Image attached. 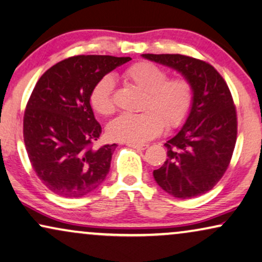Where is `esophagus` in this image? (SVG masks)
I'll list each match as a JSON object with an SVG mask.
<instances>
[{"mask_svg": "<svg viewBox=\"0 0 262 262\" xmlns=\"http://www.w3.org/2000/svg\"><path fill=\"white\" fill-rule=\"evenodd\" d=\"M128 146L130 147V148H135V149H139V150H145L148 145H145V143H128Z\"/></svg>", "mask_w": 262, "mask_h": 262, "instance_id": "obj_1", "label": "esophagus"}]
</instances>
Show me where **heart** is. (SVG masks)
Segmentation results:
<instances>
[{"instance_id":"b5f03b06","label":"heart","mask_w":262,"mask_h":262,"mask_svg":"<svg viewBox=\"0 0 262 262\" xmlns=\"http://www.w3.org/2000/svg\"><path fill=\"white\" fill-rule=\"evenodd\" d=\"M124 78L145 94L143 110L139 114H121L106 126L109 138L116 141L140 143L148 141L167 128L182 124L192 105L193 91L184 77L167 79V73L148 61L132 65ZM115 80L112 76L102 77L90 94V103L99 115L108 116L115 110L113 93Z\"/></svg>"}]
</instances>
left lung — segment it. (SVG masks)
<instances>
[{
  "label": "left lung",
  "instance_id": "8db88e82",
  "mask_svg": "<svg viewBox=\"0 0 262 262\" xmlns=\"http://www.w3.org/2000/svg\"><path fill=\"white\" fill-rule=\"evenodd\" d=\"M179 72L193 91L185 122L167 140V160L153 171L158 185L176 198L211 190L227 171L236 142L237 122L227 83L208 62L182 54H141Z\"/></svg>",
  "mask_w": 262,
  "mask_h": 262
}]
</instances>
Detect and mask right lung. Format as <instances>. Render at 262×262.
<instances>
[{"label":"right lung","mask_w":262,"mask_h":262,"mask_svg":"<svg viewBox=\"0 0 262 262\" xmlns=\"http://www.w3.org/2000/svg\"><path fill=\"white\" fill-rule=\"evenodd\" d=\"M129 57L76 56L36 83L24 117L28 158L39 179L61 197L80 198L104 182L116 143L93 148L102 128L90 105L95 84Z\"/></svg>","instance_id":"add662e5"}]
</instances>
